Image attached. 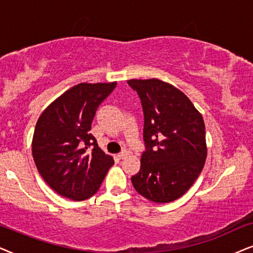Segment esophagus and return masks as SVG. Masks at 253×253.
Instances as JSON below:
<instances>
[{
  "instance_id": "1",
  "label": "esophagus",
  "mask_w": 253,
  "mask_h": 253,
  "mask_svg": "<svg viewBox=\"0 0 253 253\" xmlns=\"http://www.w3.org/2000/svg\"><path fill=\"white\" fill-rule=\"evenodd\" d=\"M128 155H129L128 150H124V151H121L119 155H118V157H119L120 160H124V158H126L127 156H128Z\"/></svg>"
}]
</instances>
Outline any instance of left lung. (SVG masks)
Returning <instances> with one entry per match:
<instances>
[{"label":"left lung","instance_id":"1","mask_svg":"<svg viewBox=\"0 0 253 253\" xmlns=\"http://www.w3.org/2000/svg\"><path fill=\"white\" fill-rule=\"evenodd\" d=\"M142 104L146 151L132 177L137 193L154 203H171L186 193L207 157L201 113L176 86L157 79L129 80Z\"/></svg>","mask_w":253,"mask_h":253}]
</instances>
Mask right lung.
<instances>
[{
    "label": "right lung",
    "instance_id": "right-lung-1",
    "mask_svg": "<svg viewBox=\"0 0 253 253\" xmlns=\"http://www.w3.org/2000/svg\"><path fill=\"white\" fill-rule=\"evenodd\" d=\"M117 82L80 83L58 97L37 121L32 155L47 185L68 199L82 201L99 190L112 156L89 133L96 111Z\"/></svg>",
    "mask_w": 253,
    "mask_h": 253
}]
</instances>
